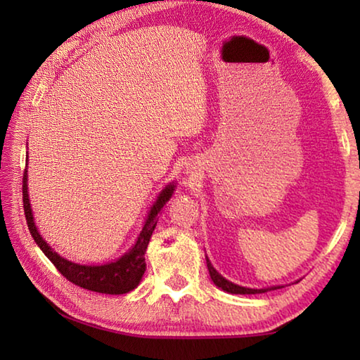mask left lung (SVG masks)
<instances>
[{"label": "left lung", "mask_w": 360, "mask_h": 360, "mask_svg": "<svg viewBox=\"0 0 360 360\" xmlns=\"http://www.w3.org/2000/svg\"><path fill=\"white\" fill-rule=\"evenodd\" d=\"M206 265H208V271H210V276L212 279V283H214L217 288H221L225 292H230V294H262V292H266V290H275V289H281V285H275V288H268V289H248V288H241V285H236L233 283L227 281V279L222 278L219 273L214 270V266L211 265V262L206 257Z\"/></svg>", "instance_id": "8db88e82"}]
</instances>
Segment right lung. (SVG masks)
Instances as JSON below:
<instances>
[{
    "instance_id": "right-lung-1",
    "label": "right lung",
    "mask_w": 360,
    "mask_h": 360,
    "mask_svg": "<svg viewBox=\"0 0 360 360\" xmlns=\"http://www.w3.org/2000/svg\"><path fill=\"white\" fill-rule=\"evenodd\" d=\"M174 191V186H167L163 188L162 193L158 195L155 205L150 208V212L148 219H146V224L139 233L138 240L129 252L122 255L119 260L111 262V264L100 265V266H89V265H77L72 264L70 260H65L60 257L57 252H53L51 248L47 246V243L42 240L39 231L36 230V225L33 221L32 214V206H30L28 200V191H27V169L23 173V186H22V195H23V211H25V219L30 233H32L33 240L36 245L41 248V251L47 255V259L56 265L57 270L62 273V275L71 281L72 284L79 285V288H84L92 292H100V294H111V295H119V294H127L136 288L141 281V278L146 271V249H148L149 240L152 231H154L158 214H160L162 210L165 208V205L169 198H172Z\"/></svg>"
}]
</instances>
